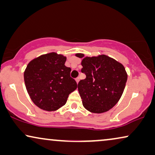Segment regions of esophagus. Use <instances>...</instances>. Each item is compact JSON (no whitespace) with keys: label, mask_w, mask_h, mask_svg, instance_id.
<instances>
[{"label":"esophagus","mask_w":155,"mask_h":155,"mask_svg":"<svg viewBox=\"0 0 155 155\" xmlns=\"http://www.w3.org/2000/svg\"><path fill=\"white\" fill-rule=\"evenodd\" d=\"M75 81H76V82H77V83H78V82H79V81H80V78H75Z\"/></svg>","instance_id":"1"}]
</instances>
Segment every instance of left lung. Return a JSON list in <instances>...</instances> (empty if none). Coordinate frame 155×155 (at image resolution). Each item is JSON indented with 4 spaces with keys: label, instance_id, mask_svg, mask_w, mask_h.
<instances>
[{
    "label": "left lung",
    "instance_id": "left-lung-1",
    "mask_svg": "<svg viewBox=\"0 0 155 155\" xmlns=\"http://www.w3.org/2000/svg\"><path fill=\"white\" fill-rule=\"evenodd\" d=\"M76 56L84 58V54ZM81 64V72L86 75L78 84L82 105L92 113L109 111L117 104L126 86L128 75L124 65L106 55L85 57Z\"/></svg>",
    "mask_w": 155,
    "mask_h": 155
}]
</instances>
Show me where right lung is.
Returning <instances> with one entry per match:
<instances>
[{
  "label": "right lung",
  "instance_id": "add662e5",
  "mask_svg": "<svg viewBox=\"0 0 155 155\" xmlns=\"http://www.w3.org/2000/svg\"><path fill=\"white\" fill-rule=\"evenodd\" d=\"M65 61L63 55L50 53L27 65L24 73L25 86L31 99L40 109L56 111L65 104L68 95L77 88Z\"/></svg>",
  "mask_w": 155,
  "mask_h": 155
}]
</instances>
